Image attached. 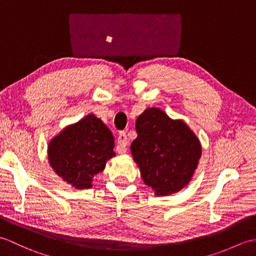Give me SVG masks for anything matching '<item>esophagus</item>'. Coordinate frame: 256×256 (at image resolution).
Listing matches in <instances>:
<instances>
[{"label":"esophagus","instance_id":"34e87169","mask_svg":"<svg viewBox=\"0 0 256 256\" xmlns=\"http://www.w3.org/2000/svg\"><path fill=\"white\" fill-rule=\"evenodd\" d=\"M128 143L126 134L125 132H120L118 136V146H116V152L118 154H124L126 152V145Z\"/></svg>","mask_w":256,"mask_h":256}]
</instances>
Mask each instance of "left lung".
<instances>
[{"label":"left lung","instance_id":"obj_1","mask_svg":"<svg viewBox=\"0 0 256 256\" xmlns=\"http://www.w3.org/2000/svg\"><path fill=\"white\" fill-rule=\"evenodd\" d=\"M131 144L140 176L157 196L178 192L192 180L201 157L198 138L182 120H172L158 108H150L135 124Z\"/></svg>","mask_w":256,"mask_h":256}]
</instances>
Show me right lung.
Returning a JSON list of instances; mask_svg holds the SVG:
<instances>
[{
	"instance_id": "obj_1",
	"label": "right lung",
	"mask_w": 256,
	"mask_h": 256,
	"mask_svg": "<svg viewBox=\"0 0 256 256\" xmlns=\"http://www.w3.org/2000/svg\"><path fill=\"white\" fill-rule=\"evenodd\" d=\"M110 130L94 114L69 125L48 145V160L52 170L77 189L92 187L94 177L106 168L116 155Z\"/></svg>"
}]
</instances>
